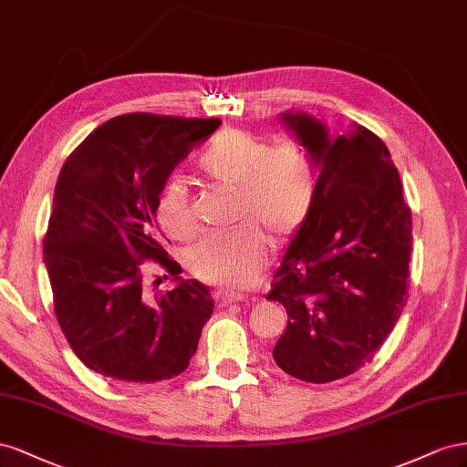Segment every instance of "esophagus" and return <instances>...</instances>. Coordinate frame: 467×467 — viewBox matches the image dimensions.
Masks as SVG:
<instances>
[{"mask_svg": "<svg viewBox=\"0 0 467 467\" xmlns=\"http://www.w3.org/2000/svg\"><path fill=\"white\" fill-rule=\"evenodd\" d=\"M215 297H217V301L223 305V307H229V305L238 303V301L244 299V297L241 296V293H234V291H217Z\"/></svg>", "mask_w": 467, "mask_h": 467, "instance_id": "esophagus-1", "label": "esophagus"}]
</instances>
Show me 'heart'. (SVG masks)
Masks as SVG:
<instances>
[{
	"mask_svg": "<svg viewBox=\"0 0 467 467\" xmlns=\"http://www.w3.org/2000/svg\"><path fill=\"white\" fill-rule=\"evenodd\" d=\"M197 168L209 180L236 185V221L229 233H209L188 252L190 272L213 285L246 287L265 264L270 234L285 243L307 223L317 199L318 166L307 142L289 137L277 142L246 129L229 127L213 137ZM158 224L178 241L197 231L188 185L170 178L154 202Z\"/></svg>",
	"mask_w": 467,
	"mask_h": 467,
	"instance_id": "heart-1",
	"label": "heart"
}]
</instances>
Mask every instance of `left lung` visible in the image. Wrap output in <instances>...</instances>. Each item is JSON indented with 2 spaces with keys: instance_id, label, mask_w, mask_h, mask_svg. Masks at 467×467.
<instances>
[{
  "instance_id": "1",
  "label": "left lung",
  "mask_w": 467,
  "mask_h": 467,
  "mask_svg": "<svg viewBox=\"0 0 467 467\" xmlns=\"http://www.w3.org/2000/svg\"><path fill=\"white\" fill-rule=\"evenodd\" d=\"M317 158V199L274 275L287 327L274 359L328 383L369 364L409 301L410 207L383 140L356 125L332 139L307 115H284Z\"/></svg>"
}]
</instances>
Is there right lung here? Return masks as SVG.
<instances>
[{"instance_id":"obj_1","label":"right lung","mask_w":467,"mask_h":467,"mask_svg":"<svg viewBox=\"0 0 467 467\" xmlns=\"http://www.w3.org/2000/svg\"><path fill=\"white\" fill-rule=\"evenodd\" d=\"M219 119L127 113L113 117L66 158L43 254L57 321L74 354L121 383L180 376L197 350L215 303L209 287L182 279L150 296L144 262L170 275L154 215L156 195Z\"/></svg>"}]
</instances>
